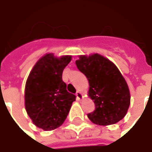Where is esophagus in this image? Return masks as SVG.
I'll return each mask as SVG.
<instances>
[{
  "label": "esophagus",
  "instance_id": "1",
  "mask_svg": "<svg viewBox=\"0 0 152 152\" xmlns=\"http://www.w3.org/2000/svg\"><path fill=\"white\" fill-rule=\"evenodd\" d=\"M76 95L77 100H81V99H83V94H81V92H80V91H77V92H76Z\"/></svg>",
  "mask_w": 152,
  "mask_h": 152
}]
</instances>
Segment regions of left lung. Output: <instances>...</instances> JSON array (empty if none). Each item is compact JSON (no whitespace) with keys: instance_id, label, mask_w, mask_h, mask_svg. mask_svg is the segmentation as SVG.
Segmentation results:
<instances>
[{"instance_id":"8db88e82","label":"left lung","mask_w":152,"mask_h":152,"mask_svg":"<svg viewBox=\"0 0 152 152\" xmlns=\"http://www.w3.org/2000/svg\"><path fill=\"white\" fill-rule=\"evenodd\" d=\"M77 68L89 80V96L95 110L87 115L93 123L109 125L124 117L130 104V94L117 66L99 53L80 55Z\"/></svg>"}]
</instances>
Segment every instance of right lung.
I'll use <instances>...</instances> for the list:
<instances>
[{"instance_id": "obj_1", "label": "right lung", "mask_w": 152, "mask_h": 152, "mask_svg": "<svg viewBox=\"0 0 152 152\" xmlns=\"http://www.w3.org/2000/svg\"><path fill=\"white\" fill-rule=\"evenodd\" d=\"M72 56L60 58L47 53L31 71L25 86V108L33 124L44 130H53L66 120L76 95L67 92L62 79L63 69Z\"/></svg>"}]
</instances>
